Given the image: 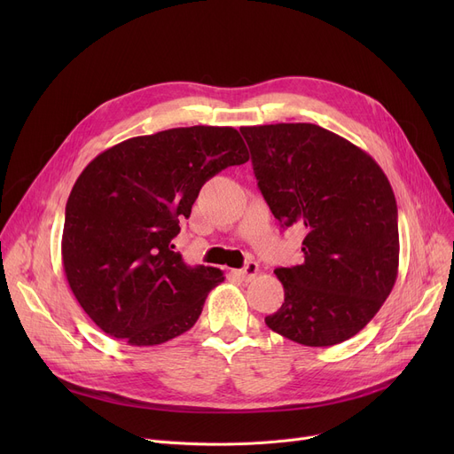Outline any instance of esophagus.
<instances>
[{
	"mask_svg": "<svg viewBox=\"0 0 454 454\" xmlns=\"http://www.w3.org/2000/svg\"><path fill=\"white\" fill-rule=\"evenodd\" d=\"M257 272H259V267H257L255 261H248V263L241 270H237V276L250 281V279H254L257 276Z\"/></svg>",
	"mask_w": 454,
	"mask_h": 454,
	"instance_id": "1",
	"label": "esophagus"
}]
</instances>
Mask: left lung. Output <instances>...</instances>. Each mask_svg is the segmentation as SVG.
<instances>
[{"instance_id":"obj_1","label":"left lung","mask_w":454,"mask_h":454,"mask_svg":"<svg viewBox=\"0 0 454 454\" xmlns=\"http://www.w3.org/2000/svg\"><path fill=\"white\" fill-rule=\"evenodd\" d=\"M257 185L281 226H303L305 261L274 274L285 301L265 324L325 348L356 335L394 289L397 204L377 161L313 123L241 127Z\"/></svg>"}]
</instances>
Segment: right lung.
<instances>
[{"instance_id":"obj_1","label":"right lung","mask_w":454,"mask_h":454,"mask_svg":"<svg viewBox=\"0 0 454 454\" xmlns=\"http://www.w3.org/2000/svg\"><path fill=\"white\" fill-rule=\"evenodd\" d=\"M245 161L235 129L199 125L125 139L86 165L66 204L62 267L95 325L139 348L195 325L224 274L185 265L171 241L206 180Z\"/></svg>"}]
</instances>
